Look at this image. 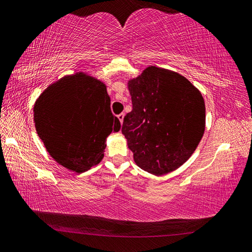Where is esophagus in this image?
<instances>
[{"label":"esophagus","instance_id":"1","mask_svg":"<svg viewBox=\"0 0 252 252\" xmlns=\"http://www.w3.org/2000/svg\"><path fill=\"white\" fill-rule=\"evenodd\" d=\"M124 116H125V114H124V113L117 115V117L119 119V122H121V124H123V122H124Z\"/></svg>","mask_w":252,"mask_h":252}]
</instances>
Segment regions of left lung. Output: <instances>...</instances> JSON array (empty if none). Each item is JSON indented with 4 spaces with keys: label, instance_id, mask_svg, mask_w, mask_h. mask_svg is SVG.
<instances>
[{
    "label": "left lung",
    "instance_id": "8db88e82",
    "mask_svg": "<svg viewBox=\"0 0 252 252\" xmlns=\"http://www.w3.org/2000/svg\"><path fill=\"white\" fill-rule=\"evenodd\" d=\"M133 109L122 133L143 170L164 175L182 166L204 135L206 108L200 92L182 75L149 66L128 83Z\"/></svg>",
    "mask_w": 252,
    "mask_h": 252
}]
</instances>
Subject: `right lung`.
Segmentation results:
<instances>
[{
	"label": "right lung",
	"instance_id": "right-lung-1",
	"mask_svg": "<svg viewBox=\"0 0 252 252\" xmlns=\"http://www.w3.org/2000/svg\"><path fill=\"white\" fill-rule=\"evenodd\" d=\"M39 138L54 159L83 173L103 159L106 138L121 129L103 83L82 73L53 84L34 106Z\"/></svg>",
	"mask_w": 252,
	"mask_h": 252
}]
</instances>
